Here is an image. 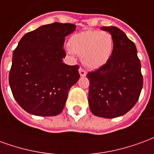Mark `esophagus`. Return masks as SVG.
I'll return each instance as SVG.
<instances>
[{"instance_id":"obj_1","label":"esophagus","mask_w":154,"mask_h":154,"mask_svg":"<svg viewBox=\"0 0 154 154\" xmlns=\"http://www.w3.org/2000/svg\"><path fill=\"white\" fill-rule=\"evenodd\" d=\"M79 75H80L81 77H85V76H86V75H87V72H86L83 68H81V67L79 69Z\"/></svg>"}]
</instances>
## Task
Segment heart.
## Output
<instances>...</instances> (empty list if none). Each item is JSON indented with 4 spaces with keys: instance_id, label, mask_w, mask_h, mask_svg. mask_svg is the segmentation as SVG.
I'll return each mask as SVG.
<instances>
[{
    "instance_id": "obj_1",
    "label": "heart",
    "mask_w": 154,
    "mask_h": 154,
    "mask_svg": "<svg viewBox=\"0 0 154 154\" xmlns=\"http://www.w3.org/2000/svg\"><path fill=\"white\" fill-rule=\"evenodd\" d=\"M69 52L80 55L82 63L89 69H98L112 58V35L106 31L88 29L77 32L69 39Z\"/></svg>"
}]
</instances>
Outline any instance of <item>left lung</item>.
I'll return each mask as SVG.
<instances>
[{
    "label": "left lung",
    "instance_id": "left-lung-1",
    "mask_svg": "<svg viewBox=\"0 0 154 154\" xmlns=\"http://www.w3.org/2000/svg\"><path fill=\"white\" fill-rule=\"evenodd\" d=\"M114 40L112 58L105 66L87 74L88 104L94 115L104 118L123 116L135 105L143 87L141 64L133 42L114 26L102 27Z\"/></svg>",
    "mask_w": 154,
    "mask_h": 154
}]
</instances>
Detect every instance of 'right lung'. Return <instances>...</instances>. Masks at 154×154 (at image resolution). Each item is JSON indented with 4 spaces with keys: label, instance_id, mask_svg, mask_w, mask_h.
<instances>
[{
    "label": "right lung",
    "instance_id": "1",
    "mask_svg": "<svg viewBox=\"0 0 154 154\" xmlns=\"http://www.w3.org/2000/svg\"><path fill=\"white\" fill-rule=\"evenodd\" d=\"M75 27L57 22L42 25L24 34L14 50L9 83L27 112L52 116L64 109L69 90L79 79V66L62 62L65 39Z\"/></svg>",
    "mask_w": 154,
    "mask_h": 154
}]
</instances>
